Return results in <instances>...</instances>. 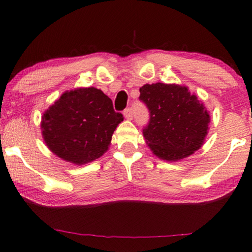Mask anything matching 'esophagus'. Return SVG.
Segmentation results:
<instances>
[{"instance_id":"34e87169","label":"esophagus","mask_w":252,"mask_h":252,"mask_svg":"<svg viewBox=\"0 0 252 252\" xmlns=\"http://www.w3.org/2000/svg\"><path fill=\"white\" fill-rule=\"evenodd\" d=\"M123 116L127 120H132L133 119V111H132V108H126L125 111H123Z\"/></svg>"}]
</instances>
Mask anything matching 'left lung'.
Returning a JSON list of instances; mask_svg holds the SVG:
<instances>
[{
  "label": "left lung",
  "mask_w": 252,
  "mask_h": 252,
  "mask_svg": "<svg viewBox=\"0 0 252 252\" xmlns=\"http://www.w3.org/2000/svg\"><path fill=\"white\" fill-rule=\"evenodd\" d=\"M139 99L150 112L143 136L157 157L178 161L202 146L210 118L204 104L186 87L161 82L144 85Z\"/></svg>",
  "instance_id": "obj_1"
}]
</instances>
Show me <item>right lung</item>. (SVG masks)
<instances>
[{"label": "right lung", "mask_w": 252, "mask_h": 252, "mask_svg": "<svg viewBox=\"0 0 252 252\" xmlns=\"http://www.w3.org/2000/svg\"><path fill=\"white\" fill-rule=\"evenodd\" d=\"M123 116L101 90L67 91L44 113L43 136L48 149L77 165L98 158L108 150Z\"/></svg>", "instance_id": "add662e5"}]
</instances>
